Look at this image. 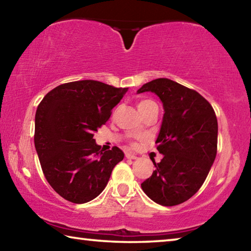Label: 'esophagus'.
<instances>
[{"label":"esophagus","mask_w":251,"mask_h":251,"mask_svg":"<svg viewBox=\"0 0 251 251\" xmlns=\"http://www.w3.org/2000/svg\"><path fill=\"white\" fill-rule=\"evenodd\" d=\"M126 158H128V159H137V156H135L134 154H129V152H127Z\"/></svg>","instance_id":"34e87169"}]
</instances>
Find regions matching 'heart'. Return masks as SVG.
I'll return each instance as SVG.
<instances>
[{
  "label": "heart",
  "mask_w": 251,
  "mask_h": 251,
  "mask_svg": "<svg viewBox=\"0 0 251 251\" xmlns=\"http://www.w3.org/2000/svg\"><path fill=\"white\" fill-rule=\"evenodd\" d=\"M151 104H155V103H154V101H152V100H144L138 101V104H137L138 112H142V110H143L144 108H146L147 106H150V105H151Z\"/></svg>",
  "instance_id": "obj_1"
}]
</instances>
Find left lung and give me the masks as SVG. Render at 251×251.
<instances>
[{"label":"left lung","mask_w":251,"mask_h":251,"mask_svg":"<svg viewBox=\"0 0 251 251\" xmlns=\"http://www.w3.org/2000/svg\"><path fill=\"white\" fill-rule=\"evenodd\" d=\"M151 92L163 103L157 136L163 155L142 189L152 201L175 206L188 201L205 181L217 154L218 123L211 105L196 91L168 78L144 84L137 93Z\"/></svg>","instance_id":"left-lung-1"}]
</instances>
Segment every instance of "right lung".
I'll list each match as a JSON object with an SVG mask.
<instances>
[{"instance_id": "right-lung-1", "label": "right lung", "mask_w": 251, "mask_h": 251, "mask_svg": "<svg viewBox=\"0 0 251 251\" xmlns=\"http://www.w3.org/2000/svg\"><path fill=\"white\" fill-rule=\"evenodd\" d=\"M127 91L77 80L55 87L37 106L34 144L42 171L66 201L84 203L96 198L124 158L120 148L103 151L93 137Z\"/></svg>"}]
</instances>
